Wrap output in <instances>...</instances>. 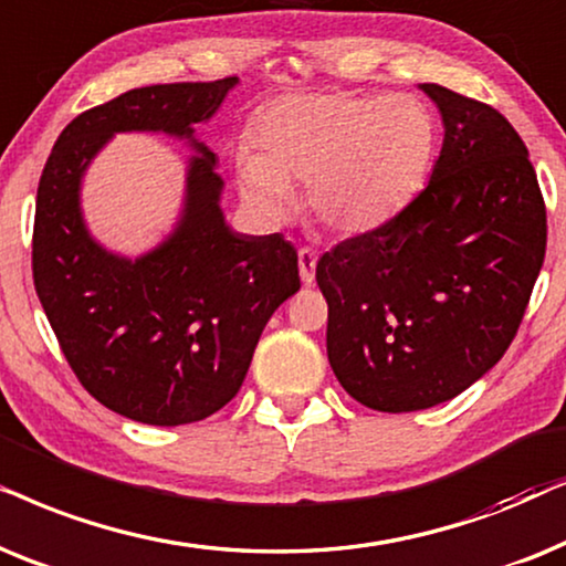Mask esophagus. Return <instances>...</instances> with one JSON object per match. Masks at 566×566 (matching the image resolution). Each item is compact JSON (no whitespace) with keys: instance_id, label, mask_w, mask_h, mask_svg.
Here are the masks:
<instances>
[{"instance_id":"obj_1","label":"esophagus","mask_w":566,"mask_h":566,"mask_svg":"<svg viewBox=\"0 0 566 566\" xmlns=\"http://www.w3.org/2000/svg\"><path fill=\"white\" fill-rule=\"evenodd\" d=\"M315 253L311 248H303V251L297 253V263H300V279H303V284H313L315 282Z\"/></svg>"}]
</instances>
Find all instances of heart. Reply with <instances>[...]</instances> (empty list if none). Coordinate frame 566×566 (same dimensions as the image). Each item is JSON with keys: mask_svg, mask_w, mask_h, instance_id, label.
I'll use <instances>...</instances> for the list:
<instances>
[{"mask_svg": "<svg viewBox=\"0 0 566 566\" xmlns=\"http://www.w3.org/2000/svg\"><path fill=\"white\" fill-rule=\"evenodd\" d=\"M235 176L248 207L266 222L295 212L307 184L315 220L365 235L396 220L427 186L437 157V118L417 95H290L253 124Z\"/></svg>", "mask_w": 566, "mask_h": 566, "instance_id": "obj_1", "label": "heart"}]
</instances>
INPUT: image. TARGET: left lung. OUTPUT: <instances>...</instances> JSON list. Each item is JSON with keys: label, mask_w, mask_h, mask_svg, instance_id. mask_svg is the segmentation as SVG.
<instances>
[{"label": "left lung", "mask_w": 566, "mask_h": 566, "mask_svg": "<svg viewBox=\"0 0 566 566\" xmlns=\"http://www.w3.org/2000/svg\"><path fill=\"white\" fill-rule=\"evenodd\" d=\"M446 139L424 191L323 253L326 349L346 394L401 413L446 403L517 334L546 255V207L520 134L492 105L419 85Z\"/></svg>", "instance_id": "obj_1"}]
</instances>
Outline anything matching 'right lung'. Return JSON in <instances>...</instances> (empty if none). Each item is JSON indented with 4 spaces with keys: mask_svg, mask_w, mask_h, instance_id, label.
Segmentation results:
<instances>
[{
    "mask_svg": "<svg viewBox=\"0 0 566 566\" xmlns=\"http://www.w3.org/2000/svg\"><path fill=\"white\" fill-rule=\"evenodd\" d=\"M235 85L238 77L149 85L80 113L38 184V300L87 394L142 424H191L232 401L263 326L300 290L290 240L243 235L224 222L217 155L196 139V124ZM124 130L168 133L197 153L177 228L137 260L96 243L78 196L88 163Z\"/></svg>",
    "mask_w": 566,
    "mask_h": 566,
    "instance_id": "right-lung-1",
    "label": "right lung"
}]
</instances>
